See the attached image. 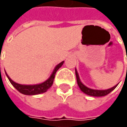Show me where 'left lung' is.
I'll list each match as a JSON object with an SVG mask.
<instances>
[{
  "instance_id": "left-lung-1",
  "label": "left lung",
  "mask_w": 127,
  "mask_h": 127,
  "mask_svg": "<svg viewBox=\"0 0 127 127\" xmlns=\"http://www.w3.org/2000/svg\"><path fill=\"white\" fill-rule=\"evenodd\" d=\"M76 79H77V83H78V85L79 86L80 89H81L84 93L87 94V95H90V96H94V97H102V96H105L107 95V94H109L110 93H111L113 90H115V88L117 86V85H116L114 87L111 88L110 89H107V90H94V89H91L89 88L88 87H86L85 85H84L82 83H81V80H80V78L78 76V73L76 71Z\"/></svg>"
}]
</instances>
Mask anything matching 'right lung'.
<instances>
[{"mask_svg":"<svg viewBox=\"0 0 127 127\" xmlns=\"http://www.w3.org/2000/svg\"><path fill=\"white\" fill-rule=\"evenodd\" d=\"M64 61H62L55 67V68H54V71L52 72L50 77L46 81L43 82L40 84H37V85H21V84H19V83H17L12 81L11 78L8 76L6 73H5V74L7 76L8 80L10 82V83L22 94L27 95H38V94L45 93L49 88H51V86L54 83V77L56 75V71H58L59 69V68H61V66L64 64Z\"/></svg>","mask_w":127,"mask_h":127,"instance_id":"obj_1","label":"right lung"}]
</instances>
